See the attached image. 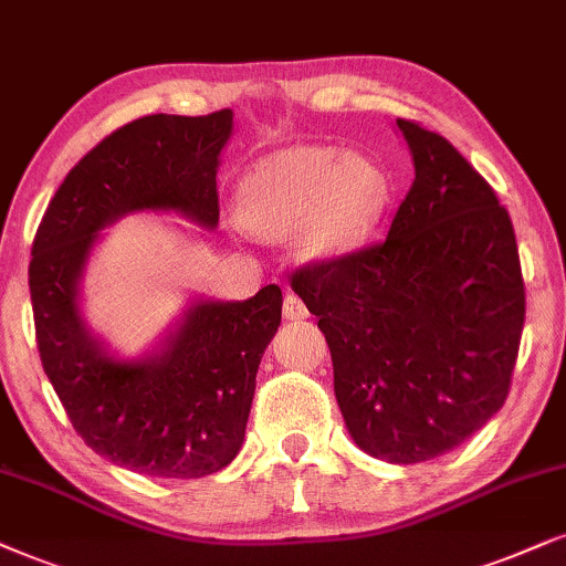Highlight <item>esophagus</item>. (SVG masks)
<instances>
[{"instance_id": "1", "label": "esophagus", "mask_w": 566, "mask_h": 566, "mask_svg": "<svg viewBox=\"0 0 566 566\" xmlns=\"http://www.w3.org/2000/svg\"><path fill=\"white\" fill-rule=\"evenodd\" d=\"M307 305L303 303V297H297L295 292H287V297H284V318L287 321H305L307 318Z\"/></svg>"}]
</instances>
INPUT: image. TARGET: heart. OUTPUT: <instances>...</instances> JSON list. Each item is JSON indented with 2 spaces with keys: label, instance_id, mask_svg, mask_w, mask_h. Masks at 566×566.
Segmentation results:
<instances>
[{
  "label": "heart",
  "instance_id": "obj_1",
  "mask_svg": "<svg viewBox=\"0 0 566 566\" xmlns=\"http://www.w3.org/2000/svg\"><path fill=\"white\" fill-rule=\"evenodd\" d=\"M386 201V178L361 157L334 147L279 149L248 172L238 193L240 220L259 238L300 230L311 255L349 251L367 235Z\"/></svg>",
  "mask_w": 566,
  "mask_h": 566
}]
</instances>
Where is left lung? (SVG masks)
Instances as JSON below:
<instances>
[{
    "label": "left lung",
    "mask_w": 566,
    "mask_h": 566,
    "mask_svg": "<svg viewBox=\"0 0 566 566\" xmlns=\"http://www.w3.org/2000/svg\"><path fill=\"white\" fill-rule=\"evenodd\" d=\"M413 184L388 235L292 274L318 315L352 440L424 463L479 432L510 394L525 290L492 186L440 134L396 118Z\"/></svg>",
    "instance_id": "1"
}]
</instances>
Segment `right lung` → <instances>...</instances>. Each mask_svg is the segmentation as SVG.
Segmentation results:
<instances>
[{
    "label": "right lung",
    "mask_w": 566,
    "mask_h": 566,
    "mask_svg": "<svg viewBox=\"0 0 566 566\" xmlns=\"http://www.w3.org/2000/svg\"><path fill=\"white\" fill-rule=\"evenodd\" d=\"M232 111L132 120L70 170L38 224L28 282L43 370L97 455L157 479L222 471L243 446L255 373L282 323V290L191 300L160 346L124 359L87 326L82 276L101 230L172 212L214 230L217 168Z\"/></svg>",
    "instance_id": "add662e5"
}]
</instances>
